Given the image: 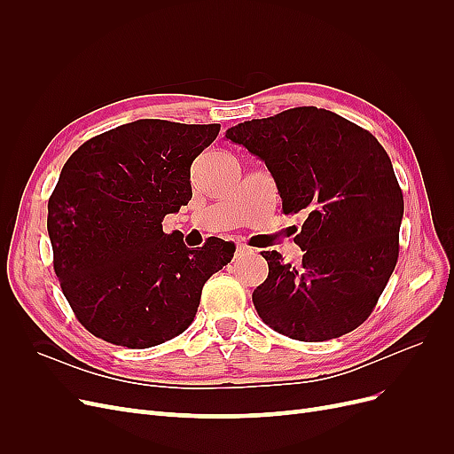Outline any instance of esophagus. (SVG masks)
Segmentation results:
<instances>
[{"instance_id":"1","label":"esophagus","mask_w":454,"mask_h":454,"mask_svg":"<svg viewBox=\"0 0 454 454\" xmlns=\"http://www.w3.org/2000/svg\"><path fill=\"white\" fill-rule=\"evenodd\" d=\"M254 254H255V250L250 248V246L237 244V252H235L237 257H250V255H254Z\"/></svg>"}]
</instances>
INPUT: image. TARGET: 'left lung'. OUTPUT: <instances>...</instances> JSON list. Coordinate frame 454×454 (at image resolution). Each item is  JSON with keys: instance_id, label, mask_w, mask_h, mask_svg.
I'll return each mask as SVG.
<instances>
[{"instance_id": "1", "label": "left lung", "mask_w": 454, "mask_h": 454, "mask_svg": "<svg viewBox=\"0 0 454 454\" xmlns=\"http://www.w3.org/2000/svg\"><path fill=\"white\" fill-rule=\"evenodd\" d=\"M225 138L267 164L284 214L305 215L294 239L301 265L261 252L269 277L252 295L261 320L307 342L364 324L400 254L403 195L387 151L371 132L314 106L244 121Z\"/></svg>"}]
</instances>
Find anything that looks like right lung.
<instances>
[{
    "instance_id": "obj_1",
    "label": "right lung",
    "mask_w": 454,
    "mask_h": 454,
    "mask_svg": "<svg viewBox=\"0 0 454 454\" xmlns=\"http://www.w3.org/2000/svg\"><path fill=\"white\" fill-rule=\"evenodd\" d=\"M219 125L140 119L94 136L66 160L49 199L54 272L89 332L129 348L157 347L193 322L202 286L235 244L187 248L162 219L180 212L191 164Z\"/></svg>"
}]
</instances>
